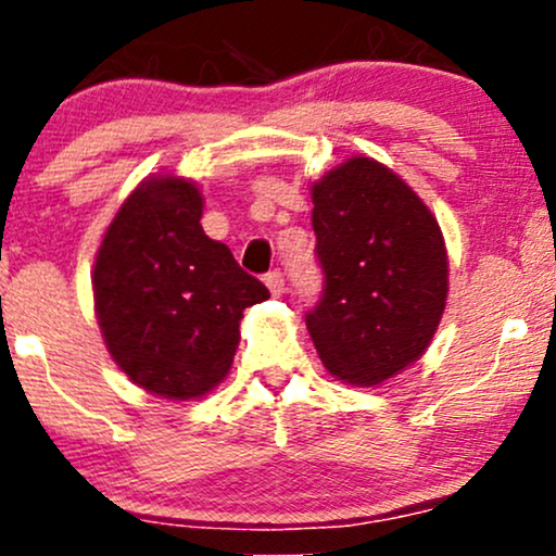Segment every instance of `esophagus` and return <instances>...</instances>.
<instances>
[{"label":"esophagus","instance_id":"obj_1","mask_svg":"<svg viewBox=\"0 0 556 556\" xmlns=\"http://www.w3.org/2000/svg\"><path fill=\"white\" fill-rule=\"evenodd\" d=\"M264 282L271 290V295H282V292H285V277H282V271H279V269L266 274Z\"/></svg>","mask_w":556,"mask_h":556}]
</instances>
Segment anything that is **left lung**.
<instances>
[{
    "label": "left lung",
    "instance_id": "8db88e82",
    "mask_svg": "<svg viewBox=\"0 0 556 556\" xmlns=\"http://www.w3.org/2000/svg\"><path fill=\"white\" fill-rule=\"evenodd\" d=\"M324 292L305 314L331 376L376 387L426 353L450 292L437 216L384 164L353 156L311 188Z\"/></svg>",
    "mask_w": 556,
    "mask_h": 556
}]
</instances>
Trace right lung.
<instances>
[{"label":"right lung","instance_id":"obj_1","mask_svg":"<svg viewBox=\"0 0 556 556\" xmlns=\"http://www.w3.org/2000/svg\"><path fill=\"white\" fill-rule=\"evenodd\" d=\"M203 195L185 177H149L125 198L93 264L106 350L146 392L193 400L229 374L242 311L269 290L201 227Z\"/></svg>","mask_w":556,"mask_h":556}]
</instances>
